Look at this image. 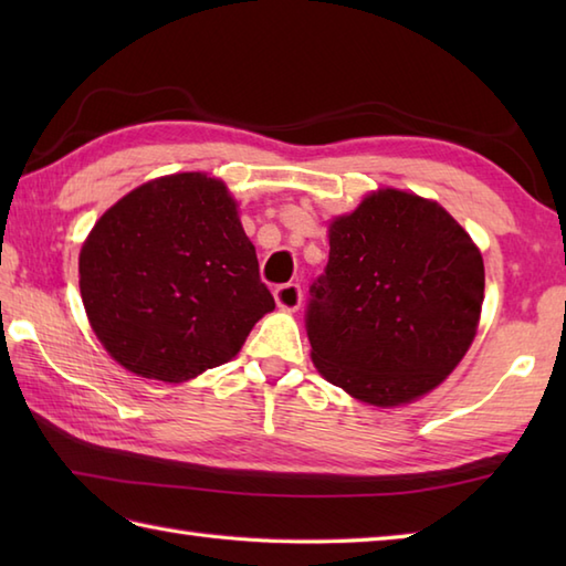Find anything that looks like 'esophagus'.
I'll list each match as a JSON object with an SVG mask.
<instances>
[{
	"label": "esophagus",
	"mask_w": 566,
	"mask_h": 566,
	"mask_svg": "<svg viewBox=\"0 0 566 566\" xmlns=\"http://www.w3.org/2000/svg\"><path fill=\"white\" fill-rule=\"evenodd\" d=\"M274 302L282 311H296L298 306H302V286H298V284L276 286Z\"/></svg>",
	"instance_id": "obj_1"
}]
</instances>
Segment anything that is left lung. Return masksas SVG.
<instances>
[{
	"label": "left lung",
	"instance_id": "left-lung-1",
	"mask_svg": "<svg viewBox=\"0 0 566 566\" xmlns=\"http://www.w3.org/2000/svg\"><path fill=\"white\" fill-rule=\"evenodd\" d=\"M328 268L306 316L318 375L394 408L462 363L484 304V260L438 201L379 187L328 221Z\"/></svg>",
	"mask_w": 566,
	"mask_h": 566
}]
</instances>
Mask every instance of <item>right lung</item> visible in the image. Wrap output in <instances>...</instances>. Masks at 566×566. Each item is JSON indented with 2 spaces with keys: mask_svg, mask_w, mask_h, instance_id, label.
Returning <instances> with one entry per match:
<instances>
[{
  "mask_svg": "<svg viewBox=\"0 0 566 566\" xmlns=\"http://www.w3.org/2000/svg\"><path fill=\"white\" fill-rule=\"evenodd\" d=\"M80 294L114 363L165 384L233 359L274 308L238 201L207 172L155 177L106 209L80 250Z\"/></svg>",
  "mask_w": 566,
  "mask_h": 566,
  "instance_id": "add662e5",
  "label": "right lung"
}]
</instances>
